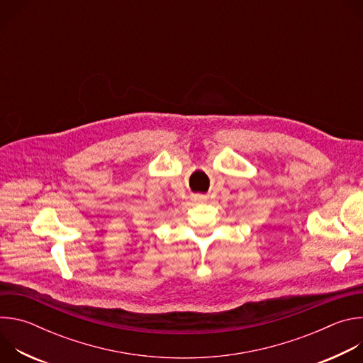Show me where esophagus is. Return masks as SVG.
<instances>
[{
	"instance_id": "1",
	"label": "esophagus",
	"mask_w": 363,
	"mask_h": 363,
	"mask_svg": "<svg viewBox=\"0 0 363 363\" xmlns=\"http://www.w3.org/2000/svg\"><path fill=\"white\" fill-rule=\"evenodd\" d=\"M195 201L203 202V201H205V196H203V195H196V196H195Z\"/></svg>"
}]
</instances>
